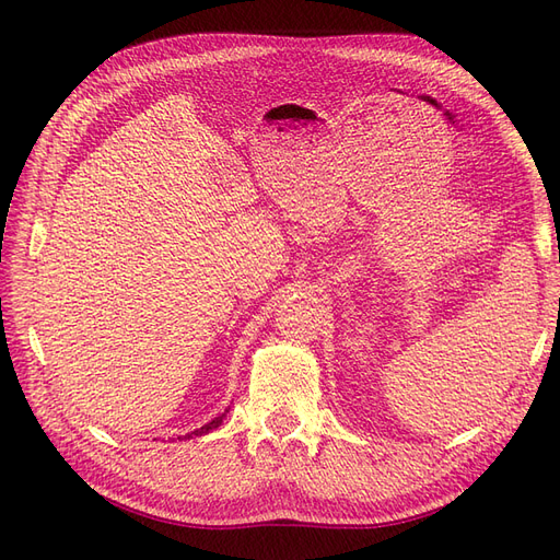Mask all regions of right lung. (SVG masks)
<instances>
[{
  "label": "right lung",
  "instance_id": "add662e5",
  "mask_svg": "<svg viewBox=\"0 0 560 560\" xmlns=\"http://www.w3.org/2000/svg\"><path fill=\"white\" fill-rule=\"evenodd\" d=\"M230 411V407L221 413V417H215L213 421H209V423H205L202 428H197V430H192V432H186V435H178V440H192V438H202V435H207V432H211V430H215L219 428L221 423H223V419H225V413Z\"/></svg>",
  "mask_w": 560,
  "mask_h": 560
}]
</instances>
